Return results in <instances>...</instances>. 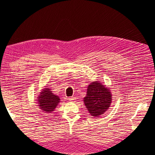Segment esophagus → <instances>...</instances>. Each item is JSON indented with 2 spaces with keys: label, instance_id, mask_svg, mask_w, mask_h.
I'll return each instance as SVG.
<instances>
[{
  "label": "esophagus",
  "instance_id": "obj_1",
  "mask_svg": "<svg viewBox=\"0 0 155 155\" xmlns=\"http://www.w3.org/2000/svg\"><path fill=\"white\" fill-rule=\"evenodd\" d=\"M68 100H69L70 101H74L75 100H76V97H69V98H68Z\"/></svg>",
  "mask_w": 155,
  "mask_h": 155
}]
</instances>
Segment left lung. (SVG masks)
I'll return each instance as SVG.
<instances>
[{"instance_id": "1", "label": "left lung", "mask_w": 155, "mask_h": 155, "mask_svg": "<svg viewBox=\"0 0 155 155\" xmlns=\"http://www.w3.org/2000/svg\"><path fill=\"white\" fill-rule=\"evenodd\" d=\"M83 100L89 113L97 118L109 109L112 103V94L110 88L101 83L94 81L88 86L87 95Z\"/></svg>"}]
</instances>
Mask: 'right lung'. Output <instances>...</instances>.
Segmentation results:
<instances>
[{
    "mask_svg": "<svg viewBox=\"0 0 155 155\" xmlns=\"http://www.w3.org/2000/svg\"><path fill=\"white\" fill-rule=\"evenodd\" d=\"M38 106L45 113L52 112L60 102L59 96L54 94L50 88H45L38 96Z\"/></svg>",
    "mask_w": 155,
    "mask_h": 155,
    "instance_id": "add662e5",
    "label": "right lung"
}]
</instances>
